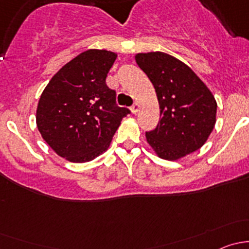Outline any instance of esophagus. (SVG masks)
Returning <instances> with one entry per match:
<instances>
[{
    "instance_id": "1",
    "label": "esophagus",
    "mask_w": 249,
    "mask_h": 249,
    "mask_svg": "<svg viewBox=\"0 0 249 249\" xmlns=\"http://www.w3.org/2000/svg\"><path fill=\"white\" fill-rule=\"evenodd\" d=\"M139 109H140V105L137 104V102H135V104L131 106V112L134 113V114H136V113L139 112Z\"/></svg>"
}]
</instances>
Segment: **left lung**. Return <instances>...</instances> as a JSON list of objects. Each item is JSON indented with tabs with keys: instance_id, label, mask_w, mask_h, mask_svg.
<instances>
[{
	"instance_id": "8db88e82",
	"label": "left lung",
	"mask_w": 249,
	"mask_h": 249,
	"mask_svg": "<svg viewBox=\"0 0 249 249\" xmlns=\"http://www.w3.org/2000/svg\"><path fill=\"white\" fill-rule=\"evenodd\" d=\"M140 69L154 85L160 122L145 132L161 159L177 160L201 148L215 124L217 102L189 66L161 52L136 55Z\"/></svg>"
}]
</instances>
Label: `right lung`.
<instances>
[{"label":"right lung","instance_id":"1","mask_svg":"<svg viewBox=\"0 0 249 249\" xmlns=\"http://www.w3.org/2000/svg\"><path fill=\"white\" fill-rule=\"evenodd\" d=\"M115 59L108 50H87L60 69L42 92L37 127L60 157L72 162L94 160L130 113L118 106L115 90L106 84Z\"/></svg>","mask_w":249,"mask_h":249}]
</instances>
